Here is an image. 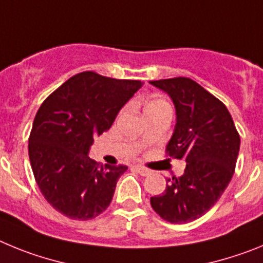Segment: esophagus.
Masks as SVG:
<instances>
[{"mask_svg": "<svg viewBox=\"0 0 263 263\" xmlns=\"http://www.w3.org/2000/svg\"><path fill=\"white\" fill-rule=\"evenodd\" d=\"M134 170H136L139 175H142V176H147L152 174V171H150V170L146 168V167H142V166H134Z\"/></svg>", "mask_w": 263, "mask_h": 263, "instance_id": "34e87169", "label": "esophagus"}]
</instances>
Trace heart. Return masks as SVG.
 I'll use <instances>...</instances> for the list:
<instances>
[{"mask_svg":"<svg viewBox=\"0 0 263 263\" xmlns=\"http://www.w3.org/2000/svg\"><path fill=\"white\" fill-rule=\"evenodd\" d=\"M166 106H170L166 100L160 99V97H154V99L148 100L147 103H146L145 110H148V109H155V108H166Z\"/></svg>","mask_w":263,"mask_h":263,"instance_id":"1","label":"heart"}]
</instances>
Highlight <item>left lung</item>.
<instances>
[{"label": "left lung", "instance_id": "left-lung-1", "mask_svg": "<svg viewBox=\"0 0 263 263\" xmlns=\"http://www.w3.org/2000/svg\"><path fill=\"white\" fill-rule=\"evenodd\" d=\"M173 100L174 133L170 157L185 160L180 178L168 179L162 195L150 199L153 210L173 224L201 217L217 203L231 182L240 152V136L227 106L188 78L150 81Z\"/></svg>", "mask_w": 263, "mask_h": 263}]
</instances>
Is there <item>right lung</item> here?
Instances as JSON below:
<instances>
[{"label": "right lung", "mask_w": 263, "mask_h": 263, "mask_svg": "<svg viewBox=\"0 0 263 263\" xmlns=\"http://www.w3.org/2000/svg\"><path fill=\"white\" fill-rule=\"evenodd\" d=\"M142 84L81 72L43 101L30 133L29 157L42 195L58 212L89 220L109 206L127 167L97 163L88 157L89 148Z\"/></svg>", "instance_id": "add662e5"}]
</instances>
